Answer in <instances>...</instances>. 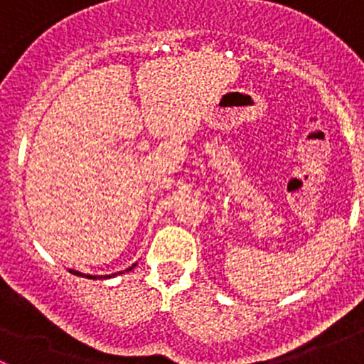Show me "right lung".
I'll list each match as a JSON object with an SVG mask.
<instances>
[{
    "label": "right lung",
    "mask_w": 364,
    "mask_h": 364,
    "mask_svg": "<svg viewBox=\"0 0 364 364\" xmlns=\"http://www.w3.org/2000/svg\"><path fill=\"white\" fill-rule=\"evenodd\" d=\"M135 267V264L132 267H128L127 271H132ZM70 273H73V274H77V277H86V278H91V280H97V278H111V274H105V277H93V274H82V273H79V271H73V269H70ZM116 274V273H114ZM112 274V277H114Z\"/></svg>",
    "instance_id": "1"
}]
</instances>
